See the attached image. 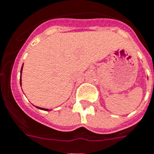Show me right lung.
I'll list each match as a JSON object with an SVG mask.
<instances>
[{
    "instance_id": "1",
    "label": "right lung",
    "mask_w": 154,
    "mask_h": 154,
    "mask_svg": "<svg viewBox=\"0 0 154 154\" xmlns=\"http://www.w3.org/2000/svg\"><path fill=\"white\" fill-rule=\"evenodd\" d=\"M22 68H23V66H22ZM22 68H21V70H20V73L22 72ZM20 85H21V76H20ZM38 107V108H39V109L41 110H44V111H48V109H46V108H42V107Z\"/></svg>"
}]
</instances>
